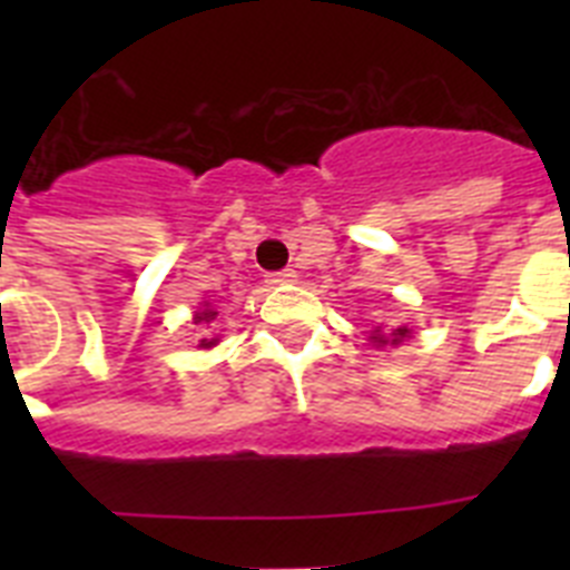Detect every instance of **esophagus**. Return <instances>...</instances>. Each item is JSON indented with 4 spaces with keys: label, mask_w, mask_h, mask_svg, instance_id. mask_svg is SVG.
Segmentation results:
<instances>
[{
    "label": "esophagus",
    "mask_w": 570,
    "mask_h": 570,
    "mask_svg": "<svg viewBox=\"0 0 570 570\" xmlns=\"http://www.w3.org/2000/svg\"><path fill=\"white\" fill-rule=\"evenodd\" d=\"M268 282L271 285H288V282H296V271L285 268V271H279V274H271Z\"/></svg>",
    "instance_id": "obj_1"
}]
</instances>
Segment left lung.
I'll list each match as a JSON object with an SVG mask.
<instances>
[{"instance_id": "left-lung-1", "label": "left lung", "mask_w": 570, "mask_h": 570, "mask_svg": "<svg viewBox=\"0 0 570 570\" xmlns=\"http://www.w3.org/2000/svg\"><path fill=\"white\" fill-rule=\"evenodd\" d=\"M407 336H411V328H405V325H402V328H396V331H391V334H380V328L374 331V334H371V342H374L376 347H385V345H400L402 340H407Z\"/></svg>"}]
</instances>
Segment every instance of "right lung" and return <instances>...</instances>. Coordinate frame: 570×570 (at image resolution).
<instances>
[{
	"instance_id": "add662e5",
	"label": "right lung",
	"mask_w": 570,
	"mask_h": 570,
	"mask_svg": "<svg viewBox=\"0 0 570 570\" xmlns=\"http://www.w3.org/2000/svg\"><path fill=\"white\" fill-rule=\"evenodd\" d=\"M216 320V311L210 308V302H205L203 311H196L194 314V325H205V322ZM216 340H199V347H214Z\"/></svg>"
}]
</instances>
